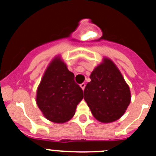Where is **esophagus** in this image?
Returning a JSON list of instances; mask_svg holds the SVG:
<instances>
[{"label": "esophagus", "mask_w": 156, "mask_h": 156, "mask_svg": "<svg viewBox=\"0 0 156 156\" xmlns=\"http://www.w3.org/2000/svg\"><path fill=\"white\" fill-rule=\"evenodd\" d=\"M85 86H86V84H85L84 83H81L80 84V87L82 88V90H84V88H85Z\"/></svg>", "instance_id": "esophagus-1"}]
</instances>
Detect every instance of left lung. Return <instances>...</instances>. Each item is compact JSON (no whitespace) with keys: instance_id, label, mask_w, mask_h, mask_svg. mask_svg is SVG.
<instances>
[{"instance_id":"obj_1","label":"left lung","mask_w":156,"mask_h":156,"mask_svg":"<svg viewBox=\"0 0 156 156\" xmlns=\"http://www.w3.org/2000/svg\"><path fill=\"white\" fill-rule=\"evenodd\" d=\"M84 89V100L95 119L103 123L119 119L131 101L128 84L108 58L94 69Z\"/></svg>"}]
</instances>
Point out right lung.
<instances>
[{
    "mask_svg": "<svg viewBox=\"0 0 156 156\" xmlns=\"http://www.w3.org/2000/svg\"><path fill=\"white\" fill-rule=\"evenodd\" d=\"M83 98L74 74L59 55L51 60L37 90L36 101L44 116L51 122L63 123L73 118L77 105Z\"/></svg>",
    "mask_w": 156,
    "mask_h": 156,
    "instance_id": "1",
    "label": "right lung"
}]
</instances>
